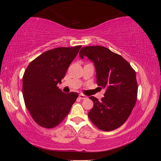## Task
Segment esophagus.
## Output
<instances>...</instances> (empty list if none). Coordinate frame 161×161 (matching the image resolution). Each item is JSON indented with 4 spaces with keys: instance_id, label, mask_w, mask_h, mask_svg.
<instances>
[{
    "instance_id": "esophagus-1",
    "label": "esophagus",
    "mask_w": 161,
    "mask_h": 161,
    "mask_svg": "<svg viewBox=\"0 0 161 161\" xmlns=\"http://www.w3.org/2000/svg\"><path fill=\"white\" fill-rule=\"evenodd\" d=\"M79 97H80V99H85L87 98L86 96H85V95H84L82 94H80V95H79Z\"/></svg>"
}]
</instances>
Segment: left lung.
Returning a JSON list of instances; mask_svg holds the SVG:
<instances>
[{
    "label": "left lung",
    "mask_w": 161,
    "mask_h": 161,
    "mask_svg": "<svg viewBox=\"0 0 161 161\" xmlns=\"http://www.w3.org/2000/svg\"><path fill=\"white\" fill-rule=\"evenodd\" d=\"M94 62L97 83L106 89L101 101L89 97L94 107L88 113L91 121L103 131L118 129L130 115L136 104L138 84L135 70L126 59L102 46H86L80 51Z\"/></svg>",
    "instance_id": "left-lung-1"
}]
</instances>
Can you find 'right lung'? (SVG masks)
I'll list each match as a JSON object with an SVG mask.
<instances>
[{
	"instance_id": "right-lung-1",
	"label": "right lung",
	"mask_w": 161,
	"mask_h": 161,
	"mask_svg": "<svg viewBox=\"0 0 161 161\" xmlns=\"http://www.w3.org/2000/svg\"><path fill=\"white\" fill-rule=\"evenodd\" d=\"M81 45L57 47L32 60L23 77V95L27 108L35 123L53 129L65 119L75 102L77 92L65 94L58 86Z\"/></svg>"
}]
</instances>
